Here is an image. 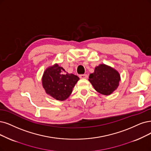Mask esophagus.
<instances>
[{
  "instance_id": "1",
  "label": "esophagus",
  "mask_w": 151,
  "mask_h": 151,
  "mask_svg": "<svg viewBox=\"0 0 151 151\" xmlns=\"http://www.w3.org/2000/svg\"><path fill=\"white\" fill-rule=\"evenodd\" d=\"M88 76L86 74L80 75V78H82V79H86V78H88Z\"/></svg>"
}]
</instances>
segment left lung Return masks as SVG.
I'll return each mask as SVG.
<instances>
[{"label": "left lung", "mask_w": 151, "mask_h": 151, "mask_svg": "<svg viewBox=\"0 0 151 151\" xmlns=\"http://www.w3.org/2000/svg\"><path fill=\"white\" fill-rule=\"evenodd\" d=\"M88 80L96 91L108 96L118 88L121 76L119 72L111 66L100 64L90 75Z\"/></svg>", "instance_id": "1"}]
</instances>
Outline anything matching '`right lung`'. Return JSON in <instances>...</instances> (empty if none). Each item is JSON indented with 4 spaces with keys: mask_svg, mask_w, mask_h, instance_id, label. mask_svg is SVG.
<instances>
[{
    "mask_svg": "<svg viewBox=\"0 0 151 151\" xmlns=\"http://www.w3.org/2000/svg\"><path fill=\"white\" fill-rule=\"evenodd\" d=\"M79 80L78 76L68 73L63 67L55 63L45 70L42 83L47 94L58 101H64L70 96Z\"/></svg>",
    "mask_w": 151,
    "mask_h": 151,
    "instance_id": "obj_1",
    "label": "right lung"
}]
</instances>
